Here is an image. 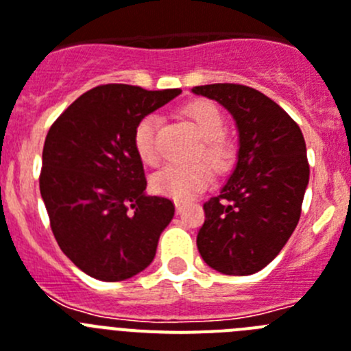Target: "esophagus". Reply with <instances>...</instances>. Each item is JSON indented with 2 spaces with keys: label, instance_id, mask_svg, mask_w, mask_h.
<instances>
[{
  "label": "esophagus",
  "instance_id": "1",
  "mask_svg": "<svg viewBox=\"0 0 351 351\" xmlns=\"http://www.w3.org/2000/svg\"><path fill=\"white\" fill-rule=\"evenodd\" d=\"M175 208H176V213H182L185 210V205H184V203H178V201H176Z\"/></svg>",
  "mask_w": 351,
  "mask_h": 351
}]
</instances>
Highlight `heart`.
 <instances>
[{"label": "heart", "mask_w": 351, "mask_h": 351, "mask_svg": "<svg viewBox=\"0 0 351 351\" xmlns=\"http://www.w3.org/2000/svg\"><path fill=\"white\" fill-rule=\"evenodd\" d=\"M184 117L193 123L197 136L203 139L199 155H203L206 162L217 169L226 167L233 157V146L222 138L226 121L221 109L208 100H197L189 104L184 109ZM158 127H160V118L152 112L143 117L134 129V148L143 162L150 166L157 164L158 160ZM210 180L212 175L205 164H194L187 167L164 166L162 169L152 175L150 185L155 193L162 196L173 197L176 201H191L208 187Z\"/></svg>", "instance_id": "b5f03b06"}]
</instances>
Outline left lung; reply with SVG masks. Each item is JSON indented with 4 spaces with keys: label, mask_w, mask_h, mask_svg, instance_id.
Masks as SVG:
<instances>
[{
    "label": "left lung",
    "mask_w": 351,
    "mask_h": 351,
    "mask_svg": "<svg viewBox=\"0 0 351 351\" xmlns=\"http://www.w3.org/2000/svg\"><path fill=\"white\" fill-rule=\"evenodd\" d=\"M193 93L221 104L239 130L234 169L203 205L197 249L213 270L251 276L281 252L300 219L309 184L302 130L254 88L219 83Z\"/></svg>",
    "instance_id": "obj_1"
}]
</instances>
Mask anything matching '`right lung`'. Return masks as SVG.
I'll return each mask as SVG.
<instances>
[{"label": "right lung", "instance_id": "add662e5", "mask_svg": "<svg viewBox=\"0 0 351 351\" xmlns=\"http://www.w3.org/2000/svg\"><path fill=\"white\" fill-rule=\"evenodd\" d=\"M182 90L104 84L86 91L49 129L40 194L58 245L100 281H125L154 261L175 205L148 196L134 129Z\"/></svg>", "mask_w": 351, "mask_h": 351}]
</instances>
